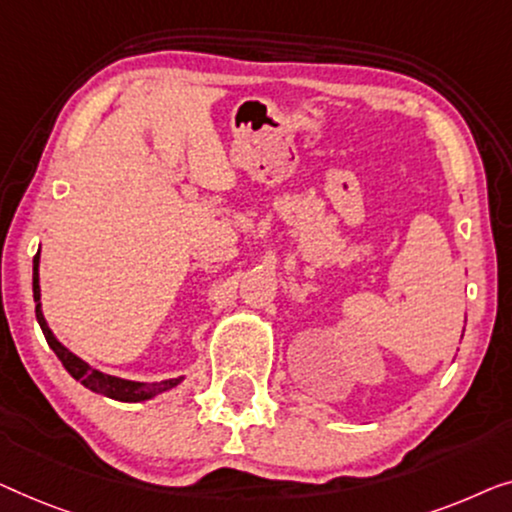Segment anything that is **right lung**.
Segmentation results:
<instances>
[{"instance_id":"1","label":"right lung","mask_w":512,"mask_h":512,"mask_svg":"<svg viewBox=\"0 0 512 512\" xmlns=\"http://www.w3.org/2000/svg\"><path fill=\"white\" fill-rule=\"evenodd\" d=\"M32 290H34V301H37V320L39 327L46 336V341L50 345V350L55 352L57 359H60L64 369L71 373V378H76L78 383L88 387V390L104 394V397L115 399V401H146L153 399L157 394L171 390L181 383L183 378H171V380H162V383H136V380H125V378H115L109 376V373H102L97 369H92L88 362H83L81 357H76L74 352L57 341L53 331H50L46 318L41 313V287H39V253L34 255V273H32Z\"/></svg>"}]
</instances>
